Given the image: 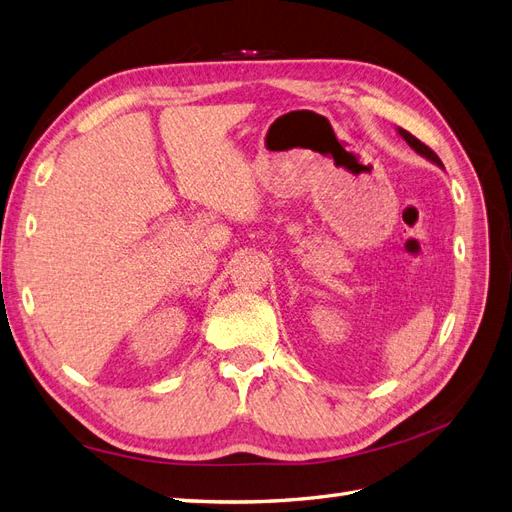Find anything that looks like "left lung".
I'll use <instances>...</instances> for the list:
<instances>
[{
  "label": "left lung",
  "mask_w": 512,
  "mask_h": 512,
  "mask_svg": "<svg viewBox=\"0 0 512 512\" xmlns=\"http://www.w3.org/2000/svg\"><path fill=\"white\" fill-rule=\"evenodd\" d=\"M397 134L401 136V138H404V141L418 153V156H423L425 160H429V162H433V164H436V166H440V168H444L442 166V162H440V158L436 156V153H433L427 145H423L421 141H418V138L416 136H412L410 132H406V130H401V128H397Z\"/></svg>",
  "instance_id": "8db88e82"
}]
</instances>
